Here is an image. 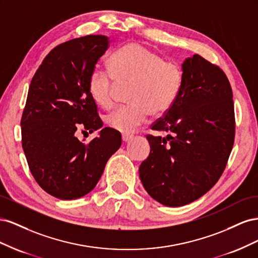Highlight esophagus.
Returning <instances> with one entry per match:
<instances>
[{"mask_svg":"<svg viewBox=\"0 0 258 258\" xmlns=\"http://www.w3.org/2000/svg\"><path fill=\"white\" fill-rule=\"evenodd\" d=\"M121 139H122V142H123V143H128L129 141H131L132 136H128V135H122V136H121Z\"/></svg>","mask_w":258,"mask_h":258,"instance_id":"34e87169","label":"esophagus"}]
</instances>
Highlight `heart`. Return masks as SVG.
Masks as SVG:
<instances>
[{
    "instance_id": "obj_1",
    "label": "heart",
    "mask_w": 258,
    "mask_h": 258,
    "mask_svg": "<svg viewBox=\"0 0 258 258\" xmlns=\"http://www.w3.org/2000/svg\"><path fill=\"white\" fill-rule=\"evenodd\" d=\"M108 70L97 68L88 80V90L95 102L105 110L114 105L118 86H131L127 106L107 115V126L130 135L147 120L151 114L160 116L173 106L182 89L184 73L177 62L144 45L129 43L115 51L108 60Z\"/></svg>"
}]
</instances>
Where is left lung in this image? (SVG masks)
<instances>
[{"label":"left lung","mask_w":258,"mask_h":258,"mask_svg":"<svg viewBox=\"0 0 258 258\" xmlns=\"http://www.w3.org/2000/svg\"><path fill=\"white\" fill-rule=\"evenodd\" d=\"M184 80L173 106L152 124L148 157L139 173L145 190L167 207L197 200L223 174L235 141L232 90L223 70L199 54L182 64Z\"/></svg>","instance_id":"left-lung-1"}]
</instances>
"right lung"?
<instances>
[{
  "instance_id": "1",
  "label": "right lung",
  "mask_w": 258,
  "mask_h": 258,
  "mask_svg": "<svg viewBox=\"0 0 258 258\" xmlns=\"http://www.w3.org/2000/svg\"><path fill=\"white\" fill-rule=\"evenodd\" d=\"M108 46L104 35L62 43L45 57L30 84L20 122L22 148L37 184L58 199L90 192L121 145L120 134L111 128L89 143L75 135L77 128L91 134L103 126L88 80Z\"/></svg>"
}]
</instances>
